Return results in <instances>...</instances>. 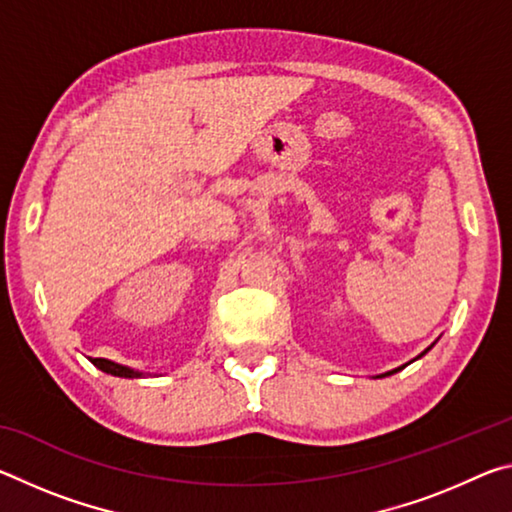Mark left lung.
Masks as SVG:
<instances>
[{"instance_id":"8db88e82","label":"left lung","mask_w":512,"mask_h":512,"mask_svg":"<svg viewBox=\"0 0 512 512\" xmlns=\"http://www.w3.org/2000/svg\"><path fill=\"white\" fill-rule=\"evenodd\" d=\"M429 350H431V348H427V350H424V352L420 354V357H424V354H427ZM420 357H418V359H420ZM402 368H404V366H402ZM402 368H395V370H391V372H386V375H393V372H397V370H402ZM386 375H384V377H386Z\"/></svg>"}]
</instances>
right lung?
Here are the masks:
<instances>
[{
  "label": "right lung",
  "mask_w": 512,
  "mask_h": 512,
  "mask_svg": "<svg viewBox=\"0 0 512 512\" xmlns=\"http://www.w3.org/2000/svg\"><path fill=\"white\" fill-rule=\"evenodd\" d=\"M90 361L99 370L108 372V375H115V377H142V372L121 366V363H115V361H108V359H90Z\"/></svg>",
  "instance_id": "obj_1"
}]
</instances>
